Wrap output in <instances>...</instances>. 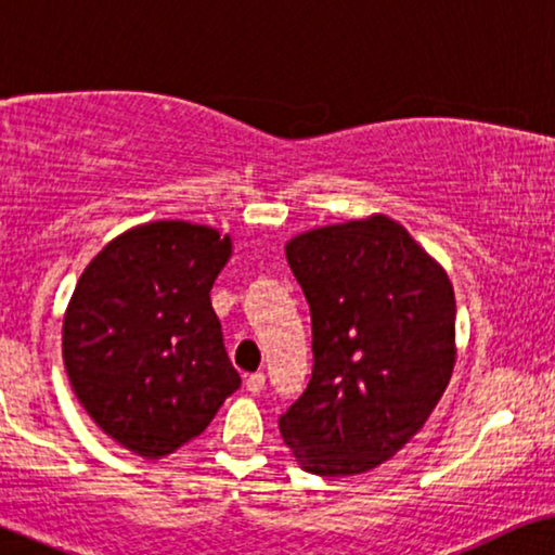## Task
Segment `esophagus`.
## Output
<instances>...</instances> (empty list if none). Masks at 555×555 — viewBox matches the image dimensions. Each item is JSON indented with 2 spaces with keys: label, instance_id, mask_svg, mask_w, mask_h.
<instances>
[{
  "label": "esophagus",
  "instance_id": "esophagus-1",
  "mask_svg": "<svg viewBox=\"0 0 555 555\" xmlns=\"http://www.w3.org/2000/svg\"><path fill=\"white\" fill-rule=\"evenodd\" d=\"M246 388H248L254 396H258V393H261V390L266 388V375H263L261 371L246 375Z\"/></svg>",
  "mask_w": 555,
  "mask_h": 555
}]
</instances>
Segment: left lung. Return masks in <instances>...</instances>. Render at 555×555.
<instances>
[{
	"mask_svg": "<svg viewBox=\"0 0 555 555\" xmlns=\"http://www.w3.org/2000/svg\"><path fill=\"white\" fill-rule=\"evenodd\" d=\"M312 312V380L279 418L301 469L363 475L421 431L456 363L454 286L388 216L286 243Z\"/></svg>",
	"mask_w": 555,
	"mask_h": 555,
	"instance_id": "8db88e82",
	"label": "left lung"
}]
</instances>
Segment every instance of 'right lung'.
Returning <instances> with one entry per match:
<instances>
[{
	"label": "right lung",
	"mask_w": 555,
	"mask_h": 555,
	"mask_svg": "<svg viewBox=\"0 0 555 555\" xmlns=\"http://www.w3.org/2000/svg\"><path fill=\"white\" fill-rule=\"evenodd\" d=\"M231 235L154 220L106 243L63 317L73 393L106 437L159 460L201 437L241 386L210 289Z\"/></svg>",
	"instance_id": "1"
}]
</instances>
